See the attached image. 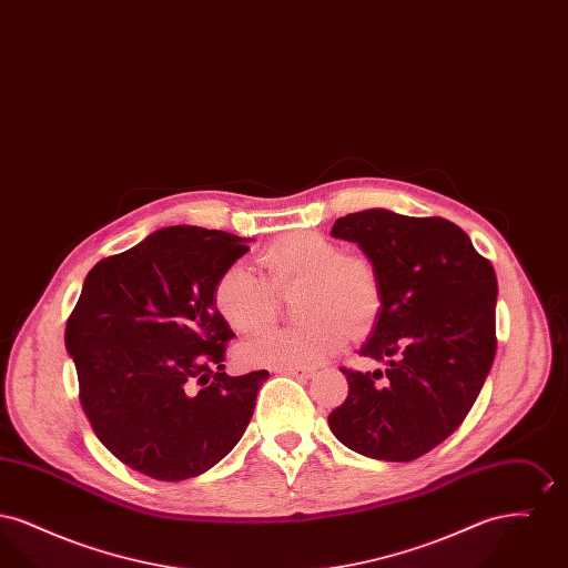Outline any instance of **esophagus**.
I'll use <instances>...</instances> for the list:
<instances>
[{
  "mask_svg": "<svg viewBox=\"0 0 568 568\" xmlns=\"http://www.w3.org/2000/svg\"><path fill=\"white\" fill-rule=\"evenodd\" d=\"M278 373L290 375V377L311 378L315 375V368H308V366H283V368H278Z\"/></svg>",
  "mask_w": 568,
  "mask_h": 568,
  "instance_id": "esophagus-1",
  "label": "esophagus"
}]
</instances>
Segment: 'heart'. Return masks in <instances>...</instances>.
I'll return each mask as SVG.
<instances>
[{"instance_id":"obj_1","label":"heart","mask_w":568,"mask_h":568,"mask_svg":"<svg viewBox=\"0 0 568 568\" xmlns=\"http://www.w3.org/2000/svg\"><path fill=\"white\" fill-rule=\"evenodd\" d=\"M257 276L232 264L216 276L213 306L236 334H260L274 324L276 294L297 290V324L246 343L241 357L248 366H306L341 352L349 336L368 332L383 306L375 264L317 230L276 236L257 253Z\"/></svg>"}]
</instances>
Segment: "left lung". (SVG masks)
Wrapping results in <instances>:
<instances>
[{"label":"left lung","mask_w":568,"mask_h":568,"mask_svg":"<svg viewBox=\"0 0 568 568\" xmlns=\"http://www.w3.org/2000/svg\"><path fill=\"white\" fill-rule=\"evenodd\" d=\"M334 239L375 264L383 306L359 355L385 373L341 368L349 383L329 430L353 452L410 462L456 433L496 355V272L456 223L371 209L336 219Z\"/></svg>","instance_id":"8db88e82"}]
</instances>
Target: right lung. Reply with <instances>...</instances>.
Wrapping results in <instances>:
<instances>
[{"label": "right lung", "mask_w": 568, "mask_h": 568, "mask_svg": "<svg viewBox=\"0 0 568 568\" xmlns=\"http://www.w3.org/2000/svg\"><path fill=\"white\" fill-rule=\"evenodd\" d=\"M246 239L163 227L100 260L65 325L82 410L116 459L158 481L202 475L241 440L268 371L223 373L234 332L216 315V276Z\"/></svg>", "instance_id": "1"}]
</instances>
